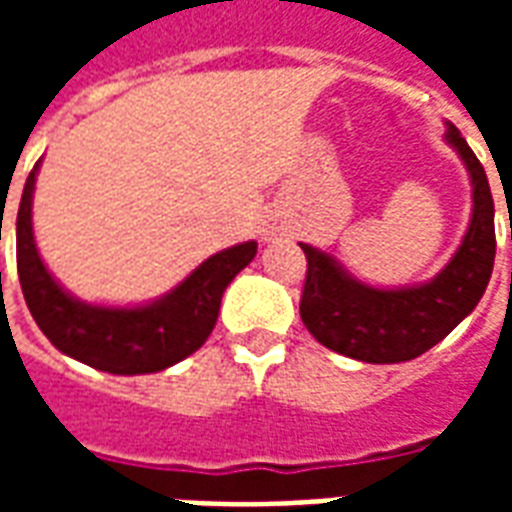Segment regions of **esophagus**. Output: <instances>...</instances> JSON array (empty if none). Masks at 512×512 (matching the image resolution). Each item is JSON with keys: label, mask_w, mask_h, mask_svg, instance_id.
I'll return each mask as SVG.
<instances>
[{"label": "esophagus", "mask_w": 512, "mask_h": 512, "mask_svg": "<svg viewBox=\"0 0 512 512\" xmlns=\"http://www.w3.org/2000/svg\"><path fill=\"white\" fill-rule=\"evenodd\" d=\"M288 233V227H282V224H266V230H263V235H266L268 241H271V238H277V235H285Z\"/></svg>", "instance_id": "1"}]
</instances>
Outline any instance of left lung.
I'll return each instance as SVG.
<instances>
[{
	"label": "left lung",
	"mask_w": 512,
	"mask_h": 512,
	"mask_svg": "<svg viewBox=\"0 0 512 512\" xmlns=\"http://www.w3.org/2000/svg\"><path fill=\"white\" fill-rule=\"evenodd\" d=\"M444 142L469 172L472 216L461 244L436 277L417 285L376 288L356 279L329 252L301 244L307 255L301 321L329 351L370 365L417 359L472 315L483 299L496 255L494 197L483 164L452 123H447Z\"/></svg>",
	"instance_id": "8db88e82"
}]
</instances>
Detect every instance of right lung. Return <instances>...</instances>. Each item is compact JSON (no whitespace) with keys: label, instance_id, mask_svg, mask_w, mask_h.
I'll return each instance as SVG.
<instances>
[{"label":"right lung","instance_id":"obj_1","mask_svg":"<svg viewBox=\"0 0 512 512\" xmlns=\"http://www.w3.org/2000/svg\"><path fill=\"white\" fill-rule=\"evenodd\" d=\"M38 169L40 161L29 172L18 205L16 260L24 301L49 343L112 376L158 373L194 354L216 326L227 285L255 260L257 241L227 246L202 260L189 277L156 299L139 304L82 301L62 288L35 244L32 200Z\"/></svg>","mask_w":512,"mask_h":512}]
</instances>
